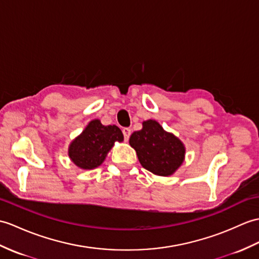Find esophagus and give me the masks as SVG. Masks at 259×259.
I'll return each instance as SVG.
<instances>
[{
    "mask_svg": "<svg viewBox=\"0 0 259 259\" xmlns=\"http://www.w3.org/2000/svg\"><path fill=\"white\" fill-rule=\"evenodd\" d=\"M122 132H123L124 141H128V140H129V137H130V135H131V130H130L129 128H123Z\"/></svg>",
    "mask_w": 259,
    "mask_h": 259,
    "instance_id": "1",
    "label": "esophagus"
}]
</instances>
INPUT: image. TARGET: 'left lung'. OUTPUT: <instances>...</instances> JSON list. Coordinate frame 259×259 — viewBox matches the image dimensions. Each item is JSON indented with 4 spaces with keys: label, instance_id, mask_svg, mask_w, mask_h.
Instances as JSON below:
<instances>
[{
    "label": "left lung",
    "instance_id": "8db88e82",
    "mask_svg": "<svg viewBox=\"0 0 259 259\" xmlns=\"http://www.w3.org/2000/svg\"><path fill=\"white\" fill-rule=\"evenodd\" d=\"M129 143L140 164L155 176H172L185 159L184 143L153 119L143 121L142 129L131 135Z\"/></svg>",
    "mask_w": 259,
    "mask_h": 259
}]
</instances>
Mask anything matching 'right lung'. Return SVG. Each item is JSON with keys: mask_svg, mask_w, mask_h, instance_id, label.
Listing matches in <instances>:
<instances>
[{"mask_svg": "<svg viewBox=\"0 0 259 259\" xmlns=\"http://www.w3.org/2000/svg\"><path fill=\"white\" fill-rule=\"evenodd\" d=\"M122 141L123 135L117 125H104L94 119L70 142L68 157L79 169L93 170L102 164L115 142Z\"/></svg>", "mask_w": 259, "mask_h": 259, "instance_id": "add662e5", "label": "right lung"}]
</instances>
